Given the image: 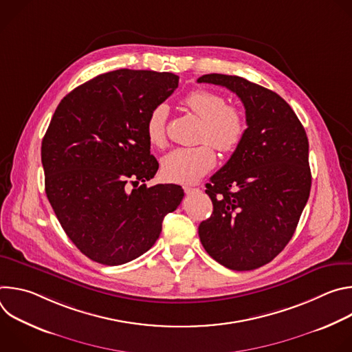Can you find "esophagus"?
<instances>
[{
  "mask_svg": "<svg viewBox=\"0 0 352 352\" xmlns=\"http://www.w3.org/2000/svg\"><path fill=\"white\" fill-rule=\"evenodd\" d=\"M184 190H185V193H192V192L199 190V189H197V188H193V186H184Z\"/></svg>",
  "mask_w": 352,
  "mask_h": 352,
  "instance_id": "34e87169",
  "label": "esophagus"
}]
</instances>
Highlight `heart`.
Segmentation results:
<instances>
[{"label":"heart","instance_id":"obj_1","mask_svg":"<svg viewBox=\"0 0 352 352\" xmlns=\"http://www.w3.org/2000/svg\"><path fill=\"white\" fill-rule=\"evenodd\" d=\"M182 104L204 120L199 138L204 144L173 150L162 162V174L171 182L193 184L216 166V153L210 143L221 153L235 152L245 138L246 120L238 107L228 104L224 96L210 90L189 91ZM166 106H156L150 111L146 120V136L152 146L166 144Z\"/></svg>","mask_w":352,"mask_h":352}]
</instances>
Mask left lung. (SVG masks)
I'll list each match as a JSON object with an SVG mask.
<instances>
[{
    "label": "left lung",
    "instance_id": "1",
    "mask_svg": "<svg viewBox=\"0 0 352 352\" xmlns=\"http://www.w3.org/2000/svg\"><path fill=\"white\" fill-rule=\"evenodd\" d=\"M197 82L234 91L248 125L239 147L206 184L213 213L200 223L199 238L220 265L254 270L285 248L308 202L312 175L307 132L285 100L263 86L221 74Z\"/></svg>",
    "mask_w": 352,
    "mask_h": 352
}]
</instances>
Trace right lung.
I'll list each match as a JSON object with an SVG mask.
<instances>
[{
    "instance_id": "obj_1",
    "label": "right lung",
    "mask_w": 352,
    "mask_h": 352,
    "mask_svg": "<svg viewBox=\"0 0 352 352\" xmlns=\"http://www.w3.org/2000/svg\"><path fill=\"white\" fill-rule=\"evenodd\" d=\"M178 80L155 71L98 75L61 100L43 138L48 202L69 239L97 263L120 266L147 252L184 197L179 185L144 184L159 170L146 120Z\"/></svg>"
}]
</instances>
